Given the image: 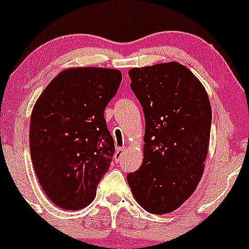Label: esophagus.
Here are the masks:
<instances>
[{
    "mask_svg": "<svg viewBox=\"0 0 249 249\" xmlns=\"http://www.w3.org/2000/svg\"><path fill=\"white\" fill-rule=\"evenodd\" d=\"M124 150H125L124 147H118L117 149H115V153H114V160H115V161H119V160L122 159Z\"/></svg>",
    "mask_w": 249,
    "mask_h": 249,
    "instance_id": "34e87169",
    "label": "esophagus"
}]
</instances>
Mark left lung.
<instances>
[{"label": "left lung", "mask_w": 249, "mask_h": 249, "mask_svg": "<svg viewBox=\"0 0 249 249\" xmlns=\"http://www.w3.org/2000/svg\"><path fill=\"white\" fill-rule=\"evenodd\" d=\"M131 90L145 119L144 159L127 175L147 212L175 211L194 193L207 157L212 110L205 88L178 62L131 69Z\"/></svg>", "instance_id": "1"}]
</instances>
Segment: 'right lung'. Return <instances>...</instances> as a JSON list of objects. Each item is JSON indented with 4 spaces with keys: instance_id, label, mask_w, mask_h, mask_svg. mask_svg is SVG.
<instances>
[{
    "instance_id": "add662e5",
    "label": "right lung",
    "mask_w": 249,
    "mask_h": 249,
    "mask_svg": "<svg viewBox=\"0 0 249 249\" xmlns=\"http://www.w3.org/2000/svg\"><path fill=\"white\" fill-rule=\"evenodd\" d=\"M120 83L118 70H65L35 105L30 124L32 164L47 196L64 210L89 205L108 171L114 141L105 108Z\"/></svg>"
}]
</instances>
